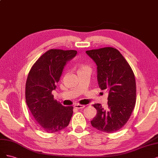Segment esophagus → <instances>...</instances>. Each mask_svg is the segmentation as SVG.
I'll list each match as a JSON object with an SVG mask.
<instances>
[{"label":"esophagus","mask_w":158,"mask_h":158,"mask_svg":"<svg viewBox=\"0 0 158 158\" xmlns=\"http://www.w3.org/2000/svg\"><path fill=\"white\" fill-rule=\"evenodd\" d=\"M74 108H77V109H82L85 108V106L83 105H80V104H75L74 106Z\"/></svg>","instance_id":"1"}]
</instances>
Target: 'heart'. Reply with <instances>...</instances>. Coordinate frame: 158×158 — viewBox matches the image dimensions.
<instances>
[{"label": "heart", "instance_id": "obj_1", "mask_svg": "<svg viewBox=\"0 0 158 158\" xmlns=\"http://www.w3.org/2000/svg\"><path fill=\"white\" fill-rule=\"evenodd\" d=\"M85 68H87V67H86V65H80L79 66L78 72H79V71L83 70V69H85Z\"/></svg>", "mask_w": 158, "mask_h": 158}]
</instances>
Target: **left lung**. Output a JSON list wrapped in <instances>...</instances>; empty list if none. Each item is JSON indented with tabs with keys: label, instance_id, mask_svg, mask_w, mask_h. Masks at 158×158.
<instances>
[{
	"label": "left lung",
	"instance_id": "8db88e82",
	"mask_svg": "<svg viewBox=\"0 0 158 158\" xmlns=\"http://www.w3.org/2000/svg\"><path fill=\"white\" fill-rule=\"evenodd\" d=\"M97 66L99 87L108 93V107L93 106L97 114L90 121L98 131L115 133L129 120L136 103V81L133 70L119 50L105 47L86 51Z\"/></svg>",
	"mask_w": 158,
	"mask_h": 158
}]
</instances>
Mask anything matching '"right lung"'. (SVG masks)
I'll use <instances>...</instances> for the list:
<instances>
[{"instance_id":"add662e5","label":"right lung","mask_w":158,"mask_h":158,"mask_svg":"<svg viewBox=\"0 0 158 158\" xmlns=\"http://www.w3.org/2000/svg\"><path fill=\"white\" fill-rule=\"evenodd\" d=\"M76 50H49L40 56L29 73L25 85L26 104L37 125L48 133L67 127L73 115L72 106H64L54 99L66 64L74 58Z\"/></svg>"}]
</instances>
